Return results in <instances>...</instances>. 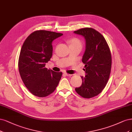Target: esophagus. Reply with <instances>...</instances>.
<instances>
[{
  "instance_id": "esophagus-1",
  "label": "esophagus",
  "mask_w": 132,
  "mask_h": 132,
  "mask_svg": "<svg viewBox=\"0 0 132 132\" xmlns=\"http://www.w3.org/2000/svg\"><path fill=\"white\" fill-rule=\"evenodd\" d=\"M63 75H65V76H72V75L67 73H63Z\"/></svg>"
}]
</instances>
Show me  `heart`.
<instances>
[{"instance_id":"1","label":"heart","mask_w":132,"mask_h":132,"mask_svg":"<svg viewBox=\"0 0 132 132\" xmlns=\"http://www.w3.org/2000/svg\"><path fill=\"white\" fill-rule=\"evenodd\" d=\"M68 43L70 46H75V45H79L82 46V43L80 40L77 38H72L69 39L67 41Z\"/></svg>"}]
</instances>
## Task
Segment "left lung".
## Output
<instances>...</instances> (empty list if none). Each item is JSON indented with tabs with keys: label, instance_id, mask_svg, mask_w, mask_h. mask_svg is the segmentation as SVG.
Returning <instances> with one entry per match:
<instances>
[{
	"label": "left lung",
	"instance_id": "obj_1",
	"mask_svg": "<svg viewBox=\"0 0 132 132\" xmlns=\"http://www.w3.org/2000/svg\"><path fill=\"white\" fill-rule=\"evenodd\" d=\"M86 39V51L82 58L86 76L82 84L75 90L84 98H91L102 92L111 73L112 57L109 46L104 36L92 28H84L74 31Z\"/></svg>",
	"mask_w": 132,
	"mask_h": 132
}]
</instances>
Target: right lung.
I'll return each mask as SVG.
<instances>
[{"instance_id":"right-lung-1","label":"right lung","mask_w":132,"mask_h":132,"mask_svg":"<svg viewBox=\"0 0 132 132\" xmlns=\"http://www.w3.org/2000/svg\"><path fill=\"white\" fill-rule=\"evenodd\" d=\"M63 34L45 30L33 32L22 45L19 59V70L28 90L38 97L53 93L62 73L45 67L53 55L52 42Z\"/></svg>"}]
</instances>
